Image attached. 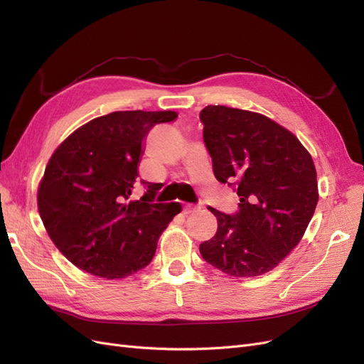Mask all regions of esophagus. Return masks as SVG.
<instances>
[{
    "mask_svg": "<svg viewBox=\"0 0 364 364\" xmlns=\"http://www.w3.org/2000/svg\"><path fill=\"white\" fill-rule=\"evenodd\" d=\"M196 209H197V206L186 203V205H183V214H191V213L196 211Z\"/></svg>",
    "mask_w": 364,
    "mask_h": 364,
    "instance_id": "1",
    "label": "esophagus"
}]
</instances>
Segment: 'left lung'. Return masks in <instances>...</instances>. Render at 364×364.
Returning <instances> with one entry per match:
<instances>
[{
	"label": "left lung",
	"instance_id": "left-lung-1",
	"mask_svg": "<svg viewBox=\"0 0 364 364\" xmlns=\"http://www.w3.org/2000/svg\"><path fill=\"white\" fill-rule=\"evenodd\" d=\"M203 142L218 182L232 186L238 211L217 217L202 258L230 277H259L299 243L318 200L310 153L291 132L261 114L206 106L199 115Z\"/></svg>",
	"mask_w": 364,
	"mask_h": 364
}]
</instances>
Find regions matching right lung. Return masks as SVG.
Here are the masks:
<instances>
[{"label":"right lung","instance_id":"1","mask_svg":"<svg viewBox=\"0 0 364 364\" xmlns=\"http://www.w3.org/2000/svg\"><path fill=\"white\" fill-rule=\"evenodd\" d=\"M173 111L112 112L71 134L43 173L39 214L50 238L75 267L119 279L149 266L178 202L155 203L158 183L129 200L136 186L144 142L153 126L170 123Z\"/></svg>","mask_w":364,"mask_h":364}]
</instances>
